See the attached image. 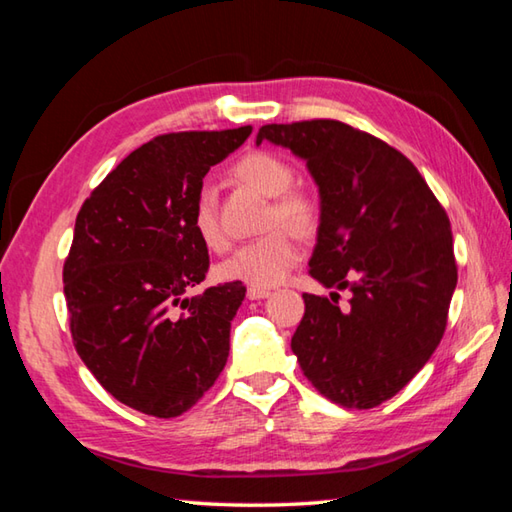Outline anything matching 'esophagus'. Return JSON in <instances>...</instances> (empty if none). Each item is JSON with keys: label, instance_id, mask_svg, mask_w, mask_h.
I'll list each match as a JSON object with an SVG mask.
<instances>
[{"label": "esophagus", "instance_id": "1", "mask_svg": "<svg viewBox=\"0 0 512 512\" xmlns=\"http://www.w3.org/2000/svg\"><path fill=\"white\" fill-rule=\"evenodd\" d=\"M268 295H271V291H266V288H255V286L248 288V300H264Z\"/></svg>", "mask_w": 512, "mask_h": 512}]
</instances>
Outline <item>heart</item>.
<instances>
[{
    "label": "heart",
    "instance_id": "obj_1",
    "mask_svg": "<svg viewBox=\"0 0 512 512\" xmlns=\"http://www.w3.org/2000/svg\"><path fill=\"white\" fill-rule=\"evenodd\" d=\"M235 174L250 188L273 199L268 226L284 224L293 230L306 232L315 221L313 203L304 194L288 192L293 188L295 172L288 161L268 152H253L241 159ZM192 226L199 239L210 250H224L228 235L221 228L217 212V194L203 188L194 201ZM300 246L286 230H273L248 244H241L235 253L217 266V275L228 282H244L255 288H271L284 282L288 271L300 262Z\"/></svg>",
    "mask_w": 512,
    "mask_h": 512
}]
</instances>
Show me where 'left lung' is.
I'll use <instances>...</instances> for the list:
<instances>
[{"label":"left lung","mask_w":512,"mask_h":512,"mask_svg":"<svg viewBox=\"0 0 512 512\" xmlns=\"http://www.w3.org/2000/svg\"><path fill=\"white\" fill-rule=\"evenodd\" d=\"M286 147L320 194L311 277L291 349L320 394L376 407L401 392L443 338L454 288L450 219L410 159L340 120L264 125L255 143ZM350 288L345 312L337 291Z\"/></svg>","instance_id":"left-lung-1"}]
</instances>
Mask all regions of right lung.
I'll list each match as a JSON object with an SVG mask.
<instances>
[{
    "instance_id": "right-lung-1",
    "label": "right lung",
    "mask_w": 512,
    "mask_h": 512,
    "mask_svg": "<svg viewBox=\"0 0 512 512\" xmlns=\"http://www.w3.org/2000/svg\"><path fill=\"white\" fill-rule=\"evenodd\" d=\"M253 127L156 136L82 203L64 262L78 356L132 410L172 418L215 385L230 351L241 282L206 280L208 246L192 226L203 176Z\"/></svg>"
}]
</instances>
